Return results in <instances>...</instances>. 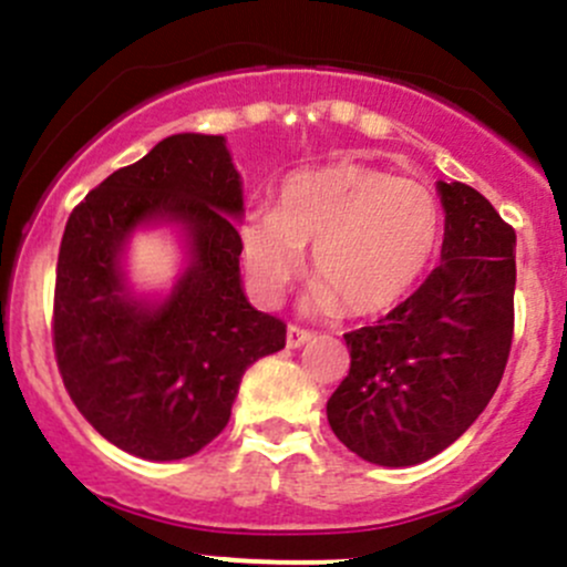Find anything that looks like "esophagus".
<instances>
[{"instance_id":"obj_1","label":"esophagus","mask_w":567,"mask_h":567,"mask_svg":"<svg viewBox=\"0 0 567 567\" xmlns=\"http://www.w3.org/2000/svg\"><path fill=\"white\" fill-rule=\"evenodd\" d=\"M310 337H313V332H310V329L297 327V323H289V329H286V346H289V348H300V346H305V342L310 340Z\"/></svg>"}]
</instances>
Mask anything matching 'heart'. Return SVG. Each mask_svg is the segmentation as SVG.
<instances>
[{
    "label": "heart",
    "instance_id": "obj_1",
    "mask_svg": "<svg viewBox=\"0 0 567 567\" xmlns=\"http://www.w3.org/2000/svg\"><path fill=\"white\" fill-rule=\"evenodd\" d=\"M442 206L429 187L383 168L337 161L289 176L272 212L240 227V254L259 300L278 302L305 267L318 278L310 302L353 316L402 302L434 262Z\"/></svg>",
    "mask_w": 567,
    "mask_h": 567
}]
</instances>
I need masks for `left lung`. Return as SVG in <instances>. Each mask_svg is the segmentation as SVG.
<instances>
[{
	"mask_svg": "<svg viewBox=\"0 0 567 567\" xmlns=\"http://www.w3.org/2000/svg\"><path fill=\"white\" fill-rule=\"evenodd\" d=\"M442 265L391 313L346 334L334 436L378 466H415L455 442L498 388L514 337V227L485 195L439 182Z\"/></svg>",
	"mask_w": 567,
	"mask_h": 567,
	"instance_id": "8db88e82",
	"label": "left lung"
}]
</instances>
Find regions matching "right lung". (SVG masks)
<instances>
[{"instance_id":"1","label":"right lung","mask_w":567,"mask_h":567,"mask_svg":"<svg viewBox=\"0 0 567 567\" xmlns=\"http://www.w3.org/2000/svg\"><path fill=\"white\" fill-rule=\"evenodd\" d=\"M240 176L221 136L176 133L114 171L69 214L53 295V351L69 396L106 442L179 461L221 434L240 378L281 351L286 323L240 289ZM182 220L194 265L163 306L131 301L118 270L130 230Z\"/></svg>"}]
</instances>
